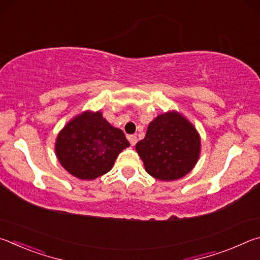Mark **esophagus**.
I'll use <instances>...</instances> for the list:
<instances>
[{
    "label": "esophagus",
    "instance_id": "esophagus-1",
    "mask_svg": "<svg viewBox=\"0 0 260 260\" xmlns=\"http://www.w3.org/2000/svg\"><path fill=\"white\" fill-rule=\"evenodd\" d=\"M127 139H129V142H130V144H131V146H135L136 143H137V137H136L135 135H131V136H129V137H127Z\"/></svg>",
    "mask_w": 260,
    "mask_h": 260
}]
</instances>
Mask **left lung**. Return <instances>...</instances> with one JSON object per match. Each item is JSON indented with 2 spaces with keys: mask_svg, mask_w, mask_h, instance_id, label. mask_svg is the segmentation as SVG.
<instances>
[{
  "mask_svg": "<svg viewBox=\"0 0 260 260\" xmlns=\"http://www.w3.org/2000/svg\"><path fill=\"white\" fill-rule=\"evenodd\" d=\"M136 151L153 178L177 180L189 174L198 163L201 137L184 115L169 111L149 123L146 136L136 145Z\"/></svg>",
  "mask_w": 260,
  "mask_h": 260,
  "instance_id": "1",
  "label": "left lung"
}]
</instances>
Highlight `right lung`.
Listing matches in <instances>:
<instances>
[{
    "instance_id": "right-lung-1",
    "label": "right lung",
    "mask_w": 260,
    "mask_h": 260,
    "mask_svg": "<svg viewBox=\"0 0 260 260\" xmlns=\"http://www.w3.org/2000/svg\"><path fill=\"white\" fill-rule=\"evenodd\" d=\"M121 129L100 111H84L59 131L54 152L63 169L81 180H93L112 169L123 149L129 147Z\"/></svg>"
}]
</instances>
